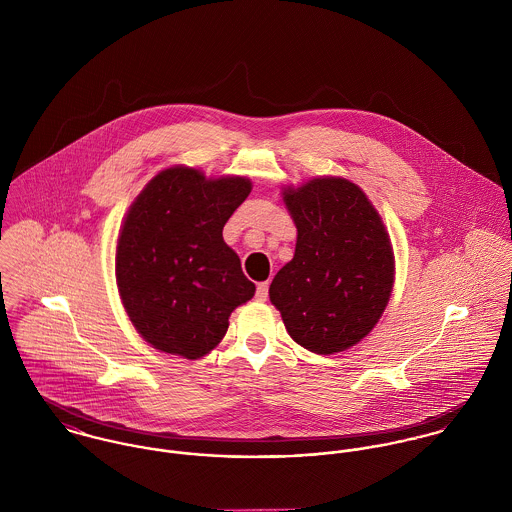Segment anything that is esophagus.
<instances>
[{"label": "esophagus", "mask_w": 512, "mask_h": 512, "mask_svg": "<svg viewBox=\"0 0 512 512\" xmlns=\"http://www.w3.org/2000/svg\"><path fill=\"white\" fill-rule=\"evenodd\" d=\"M266 297H268V282H260L256 288V299L266 301Z\"/></svg>", "instance_id": "34e87169"}]
</instances>
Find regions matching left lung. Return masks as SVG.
<instances>
[{
	"instance_id": "1",
	"label": "left lung",
	"mask_w": 512,
	"mask_h": 512,
	"mask_svg": "<svg viewBox=\"0 0 512 512\" xmlns=\"http://www.w3.org/2000/svg\"><path fill=\"white\" fill-rule=\"evenodd\" d=\"M297 228L295 254L274 276L270 301L293 341L315 355L361 343L394 286V250L365 191L345 177L284 187Z\"/></svg>"
}]
</instances>
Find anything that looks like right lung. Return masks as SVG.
<instances>
[{"instance_id":"1","label":"right lung","mask_w":512,"mask_h":512,"mask_svg":"<svg viewBox=\"0 0 512 512\" xmlns=\"http://www.w3.org/2000/svg\"><path fill=\"white\" fill-rule=\"evenodd\" d=\"M250 191L248 177H207L173 165L130 205L116 244V284L132 325L153 349L189 361L209 355L230 313L254 297L256 286L222 238Z\"/></svg>"}]
</instances>
